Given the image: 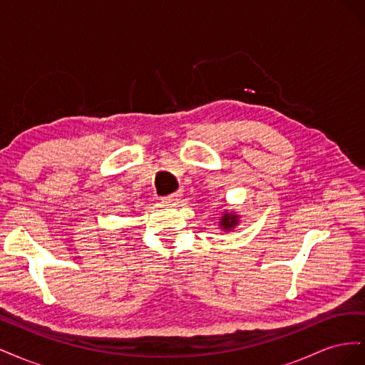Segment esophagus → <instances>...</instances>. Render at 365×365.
I'll return each instance as SVG.
<instances>
[{
    "label": "esophagus",
    "instance_id": "esophagus-1",
    "mask_svg": "<svg viewBox=\"0 0 365 365\" xmlns=\"http://www.w3.org/2000/svg\"><path fill=\"white\" fill-rule=\"evenodd\" d=\"M181 196H182V193H181V192H175V193H172V195H169V196H165L163 201H164L165 204H172V205H175V204H178V202H180Z\"/></svg>",
    "mask_w": 365,
    "mask_h": 365
}]
</instances>
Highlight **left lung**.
<instances>
[{
	"label": "left lung",
	"instance_id": "8db88e82",
	"mask_svg": "<svg viewBox=\"0 0 365 365\" xmlns=\"http://www.w3.org/2000/svg\"><path fill=\"white\" fill-rule=\"evenodd\" d=\"M239 224H240V215H237L236 212H228V210H225L224 215L219 219V228L224 230L225 233L227 231H233Z\"/></svg>",
	"mask_w": 365,
	"mask_h": 365
}]
</instances>
